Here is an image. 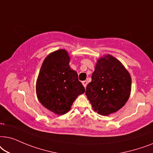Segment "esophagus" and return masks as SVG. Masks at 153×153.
Instances as JSON below:
<instances>
[{
    "instance_id": "1",
    "label": "esophagus",
    "mask_w": 153,
    "mask_h": 153,
    "mask_svg": "<svg viewBox=\"0 0 153 153\" xmlns=\"http://www.w3.org/2000/svg\"><path fill=\"white\" fill-rule=\"evenodd\" d=\"M82 85H83V86H84L85 87H87V82L86 80H85V81H82Z\"/></svg>"
}]
</instances>
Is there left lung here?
<instances>
[{
	"label": "left lung",
	"mask_w": 153,
	"mask_h": 153,
	"mask_svg": "<svg viewBox=\"0 0 153 153\" xmlns=\"http://www.w3.org/2000/svg\"><path fill=\"white\" fill-rule=\"evenodd\" d=\"M131 89L129 73L119 60L106 54L97 60L85 94L94 111L107 116L125 105Z\"/></svg>",
	"instance_id": "8db88e82"
}]
</instances>
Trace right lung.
<instances>
[{
	"label": "right lung",
	"instance_id": "1",
	"mask_svg": "<svg viewBox=\"0 0 153 153\" xmlns=\"http://www.w3.org/2000/svg\"><path fill=\"white\" fill-rule=\"evenodd\" d=\"M66 50L51 52L45 59L36 81V94L45 108L56 115L70 111L78 96L85 92L77 72L69 66Z\"/></svg>",
	"mask_w": 153,
	"mask_h": 153
}]
</instances>
